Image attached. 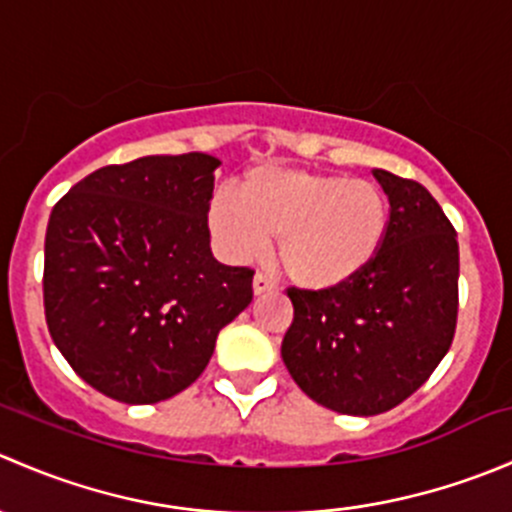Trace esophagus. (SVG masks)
I'll list each match as a JSON object with an SVG mask.
<instances>
[{
	"instance_id": "obj_1",
	"label": "esophagus",
	"mask_w": 512,
	"mask_h": 512,
	"mask_svg": "<svg viewBox=\"0 0 512 512\" xmlns=\"http://www.w3.org/2000/svg\"><path fill=\"white\" fill-rule=\"evenodd\" d=\"M272 289H275V282H272L270 277L255 275V280H252V292H255V297H260V294H270Z\"/></svg>"
}]
</instances>
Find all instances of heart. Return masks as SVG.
Returning <instances> with one entry per match:
<instances>
[{"label": "heart", "instance_id": "1", "mask_svg": "<svg viewBox=\"0 0 512 512\" xmlns=\"http://www.w3.org/2000/svg\"><path fill=\"white\" fill-rule=\"evenodd\" d=\"M205 220L227 262L255 260L277 237L289 280L327 292L369 270L389 235L391 210L371 180L262 165L242 178L240 195L215 190Z\"/></svg>", "mask_w": 512, "mask_h": 512}]
</instances>
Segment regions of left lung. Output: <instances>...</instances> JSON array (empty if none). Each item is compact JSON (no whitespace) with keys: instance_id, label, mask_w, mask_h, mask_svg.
Wrapping results in <instances>:
<instances>
[{"instance_id":"8db88e82","label":"left lung","mask_w":512,"mask_h":512,"mask_svg":"<svg viewBox=\"0 0 512 512\" xmlns=\"http://www.w3.org/2000/svg\"><path fill=\"white\" fill-rule=\"evenodd\" d=\"M391 223L379 257L349 285L289 287L294 319L282 361L317 404L349 416L394 409L451 349L458 317V240L421 183L374 170Z\"/></svg>"}]
</instances>
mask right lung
Instances as JSON below:
<instances>
[{
  "label": "right lung",
  "instance_id": "obj_1",
  "mask_svg": "<svg viewBox=\"0 0 512 512\" xmlns=\"http://www.w3.org/2000/svg\"><path fill=\"white\" fill-rule=\"evenodd\" d=\"M218 158L146 156L98 168L54 205L44 312L71 369L123 404H156L205 371L252 302L250 267L220 265L205 220Z\"/></svg>",
  "mask_w": 512,
  "mask_h": 512
}]
</instances>
